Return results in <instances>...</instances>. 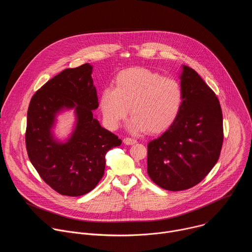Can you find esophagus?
<instances>
[{"mask_svg": "<svg viewBox=\"0 0 252 252\" xmlns=\"http://www.w3.org/2000/svg\"><path fill=\"white\" fill-rule=\"evenodd\" d=\"M136 142V139L134 138H131V137H125L124 138V143H126V145H133V143Z\"/></svg>", "mask_w": 252, "mask_h": 252, "instance_id": "obj_1", "label": "esophagus"}]
</instances>
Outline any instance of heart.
<instances>
[{
  "label": "heart",
  "mask_w": 252,
  "mask_h": 252,
  "mask_svg": "<svg viewBox=\"0 0 252 252\" xmlns=\"http://www.w3.org/2000/svg\"><path fill=\"white\" fill-rule=\"evenodd\" d=\"M114 85V89H104L99 95L103 120L111 128H118L130 109L131 130L158 133L173 124L181 111L183 89L173 78L131 67L119 73Z\"/></svg>",
  "instance_id": "b5f03b06"
}]
</instances>
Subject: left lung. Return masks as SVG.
<instances>
[{
	"mask_svg": "<svg viewBox=\"0 0 252 252\" xmlns=\"http://www.w3.org/2000/svg\"><path fill=\"white\" fill-rule=\"evenodd\" d=\"M183 104L173 124L148 145V173L166 190L199 184L218 162L223 142L221 106L196 71L184 65Z\"/></svg>",
	"mask_w": 252,
	"mask_h": 252,
	"instance_id": "8db88e82",
	"label": "left lung"
}]
</instances>
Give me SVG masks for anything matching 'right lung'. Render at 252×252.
Returning a JSON list of instances; mask_svg holds the SVG:
<instances>
[{
    "mask_svg": "<svg viewBox=\"0 0 252 252\" xmlns=\"http://www.w3.org/2000/svg\"><path fill=\"white\" fill-rule=\"evenodd\" d=\"M92 70L89 63L63 69L35 92L29 104L28 157L43 181L63 195L80 196L93 190L103 175L106 153L122 143L94 117L98 101ZM74 106L77 127L61 145L50 134L54 115L63 107Z\"/></svg>",
    "mask_w": 252,
    "mask_h": 252,
    "instance_id": "obj_1",
    "label": "right lung"
}]
</instances>
